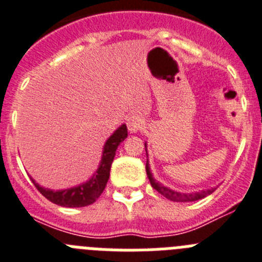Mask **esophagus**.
I'll return each mask as SVG.
<instances>
[{"label":"esophagus","instance_id":"34e87169","mask_svg":"<svg viewBox=\"0 0 262 262\" xmlns=\"http://www.w3.org/2000/svg\"><path fill=\"white\" fill-rule=\"evenodd\" d=\"M145 120L141 116L133 115L128 118V129L130 133H137L144 128Z\"/></svg>","mask_w":262,"mask_h":262}]
</instances>
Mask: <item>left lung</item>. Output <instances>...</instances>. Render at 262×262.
<instances>
[{
    "instance_id": "obj_1",
    "label": "left lung",
    "mask_w": 262,
    "mask_h": 262,
    "mask_svg": "<svg viewBox=\"0 0 262 262\" xmlns=\"http://www.w3.org/2000/svg\"><path fill=\"white\" fill-rule=\"evenodd\" d=\"M145 150H146V156H147V144L145 142ZM146 174H147V178L150 181V185L154 190H157L161 195H163L165 198L167 199L172 200V202H195V200H199V199H203L206 198L207 195L212 194L215 188H208V190H202V191H198V192H179V191H175L171 190V188L166 187L163 186L162 183H159L154 179L153 174L150 171V165H149V158L146 159Z\"/></svg>"
}]
</instances>
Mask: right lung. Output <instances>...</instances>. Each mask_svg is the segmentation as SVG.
Returning a JSON list of instances; mask_svg holds the SVG:
<instances>
[{
	"label": "right lung",
	"mask_w": 262,
	"mask_h": 262,
	"mask_svg": "<svg viewBox=\"0 0 262 262\" xmlns=\"http://www.w3.org/2000/svg\"><path fill=\"white\" fill-rule=\"evenodd\" d=\"M126 137H128V128L126 125L122 124L111 134V137L104 144L103 156H101V161L96 171L93 172L88 181L83 182L80 185L63 188V190H51V188L42 187L39 183H36L35 179H33V177H30L31 181L43 196L58 206L70 207V208L90 206L96 202L97 198L105 188L106 182L109 179V172H111V166L116 156V150Z\"/></svg>",
	"instance_id": "right-lung-1"
}]
</instances>
